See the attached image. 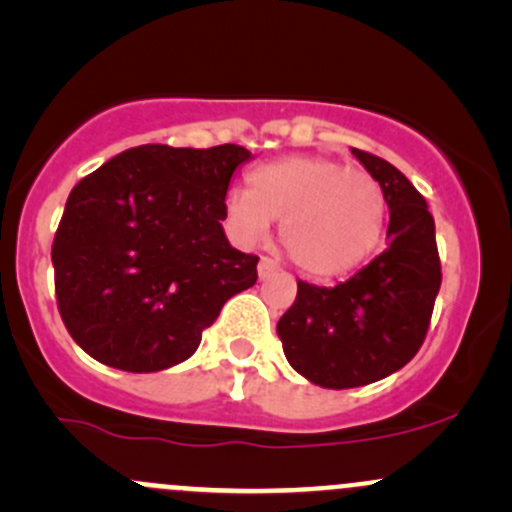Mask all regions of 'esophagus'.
I'll list each match as a JSON object with an SVG mask.
<instances>
[{
  "label": "esophagus",
  "instance_id": "34e87169",
  "mask_svg": "<svg viewBox=\"0 0 512 512\" xmlns=\"http://www.w3.org/2000/svg\"><path fill=\"white\" fill-rule=\"evenodd\" d=\"M275 270H277V262L270 260V257H262L260 265H257V277H260V280H267Z\"/></svg>",
  "mask_w": 512,
  "mask_h": 512
}]
</instances>
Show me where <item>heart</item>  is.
I'll use <instances>...</instances> for the list:
<instances>
[{
	"instance_id": "1",
	"label": "heart",
	"mask_w": 512,
	"mask_h": 512,
	"mask_svg": "<svg viewBox=\"0 0 512 512\" xmlns=\"http://www.w3.org/2000/svg\"><path fill=\"white\" fill-rule=\"evenodd\" d=\"M227 218L245 242H260L272 218L289 260L309 277L347 275L374 255L386 220V195L374 178L322 156L260 165L250 190L232 188Z\"/></svg>"
}]
</instances>
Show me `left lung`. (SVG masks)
<instances>
[{"instance_id":"obj_1","label":"left lung","mask_w":512,"mask_h":512,"mask_svg":"<svg viewBox=\"0 0 512 512\" xmlns=\"http://www.w3.org/2000/svg\"><path fill=\"white\" fill-rule=\"evenodd\" d=\"M352 153L384 190L389 245L337 287L297 282V299L277 322L289 366L322 389L366 386L409 364L441 289L436 225L423 195L384 158Z\"/></svg>"}]
</instances>
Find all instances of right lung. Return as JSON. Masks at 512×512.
I'll list each match as a JSON object with an SVG mask.
<instances>
[{"mask_svg":"<svg viewBox=\"0 0 512 512\" xmlns=\"http://www.w3.org/2000/svg\"><path fill=\"white\" fill-rule=\"evenodd\" d=\"M242 146L148 143L86 175L56 230V302L86 354L133 374L190 359L230 297L257 282L260 257L223 230Z\"/></svg>","mask_w":512,"mask_h":512,"instance_id":"1","label":"right lung"}]
</instances>
